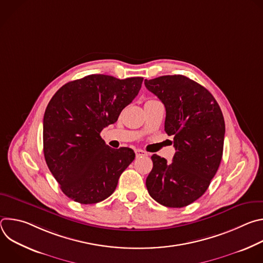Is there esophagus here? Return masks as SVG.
<instances>
[{
  "label": "esophagus",
  "mask_w": 263,
  "mask_h": 263,
  "mask_svg": "<svg viewBox=\"0 0 263 263\" xmlns=\"http://www.w3.org/2000/svg\"><path fill=\"white\" fill-rule=\"evenodd\" d=\"M135 155H136V157H144V156H147V153L144 152L143 149L136 148L135 149Z\"/></svg>",
  "instance_id": "obj_1"
}]
</instances>
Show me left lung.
<instances>
[{
    "label": "left lung",
    "mask_w": 263,
    "mask_h": 263,
    "mask_svg": "<svg viewBox=\"0 0 263 263\" xmlns=\"http://www.w3.org/2000/svg\"><path fill=\"white\" fill-rule=\"evenodd\" d=\"M145 87L164 104V130L174 136L173 161L154 154L145 185L159 204L181 208L204 195L219 166L224 121L213 96L182 74L144 80Z\"/></svg>",
    "instance_id": "obj_1"
}]
</instances>
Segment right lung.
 I'll use <instances>...</instances> for the list:
<instances>
[{
    "mask_svg": "<svg viewBox=\"0 0 263 263\" xmlns=\"http://www.w3.org/2000/svg\"><path fill=\"white\" fill-rule=\"evenodd\" d=\"M142 81L89 74L64 84L49 102L44 116L45 159L63 194L74 202L107 199L134 160L132 148H112L100 133L118 121Z\"/></svg>",
    "mask_w": 263,
    "mask_h": 263,
    "instance_id": "obj_1",
    "label": "right lung"
}]
</instances>
